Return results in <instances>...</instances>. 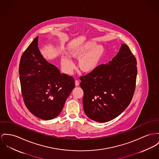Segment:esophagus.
<instances>
[{
	"label": "esophagus",
	"instance_id": "esophagus-1",
	"mask_svg": "<svg viewBox=\"0 0 159 159\" xmlns=\"http://www.w3.org/2000/svg\"><path fill=\"white\" fill-rule=\"evenodd\" d=\"M79 85H80V82H79V81L76 80V81H75V85H76V86H78Z\"/></svg>",
	"mask_w": 159,
	"mask_h": 159
}]
</instances>
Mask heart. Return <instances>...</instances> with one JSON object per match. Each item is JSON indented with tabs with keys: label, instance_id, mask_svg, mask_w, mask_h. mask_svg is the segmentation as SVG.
I'll return each mask as SVG.
<instances>
[{
	"label": "heart",
	"instance_id": "b5f03b06",
	"mask_svg": "<svg viewBox=\"0 0 159 159\" xmlns=\"http://www.w3.org/2000/svg\"><path fill=\"white\" fill-rule=\"evenodd\" d=\"M106 52L102 45L88 42L84 44L71 47L68 50L69 57L74 60H78V67L83 73L90 74L94 72L102 60ZM60 64L64 73L71 74L75 69L73 61L67 56L60 58Z\"/></svg>",
	"mask_w": 159,
	"mask_h": 159
}]
</instances>
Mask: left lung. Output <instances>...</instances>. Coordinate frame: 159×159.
Returning <instances> with one entry per match:
<instances>
[{
  "label": "left lung",
  "mask_w": 159,
  "mask_h": 159,
  "mask_svg": "<svg viewBox=\"0 0 159 159\" xmlns=\"http://www.w3.org/2000/svg\"><path fill=\"white\" fill-rule=\"evenodd\" d=\"M136 59L128 46L122 44L111 61L80 77L84 110L89 118L106 122L127 108L136 87Z\"/></svg>",
  "instance_id": "left-lung-1"
}]
</instances>
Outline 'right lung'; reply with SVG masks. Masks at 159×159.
Here are the masks:
<instances>
[{
    "mask_svg": "<svg viewBox=\"0 0 159 159\" xmlns=\"http://www.w3.org/2000/svg\"><path fill=\"white\" fill-rule=\"evenodd\" d=\"M37 37L21 56L19 74L25 104L35 116L51 120L58 116L75 88L74 78L61 74L40 53Z\"/></svg>",
    "mask_w": 159,
    "mask_h": 159,
    "instance_id": "add662e5",
    "label": "right lung"
}]
</instances>
